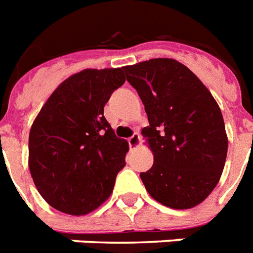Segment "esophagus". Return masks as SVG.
Masks as SVG:
<instances>
[{
	"instance_id": "34e87169",
	"label": "esophagus",
	"mask_w": 253,
	"mask_h": 253,
	"mask_svg": "<svg viewBox=\"0 0 253 253\" xmlns=\"http://www.w3.org/2000/svg\"><path fill=\"white\" fill-rule=\"evenodd\" d=\"M139 139H140L139 134H136V132H135V134H132V136H131V138H128V140H127V142H128V146H130V148L136 147V146L139 144Z\"/></svg>"
}]
</instances>
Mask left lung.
<instances>
[{
  "label": "left lung",
  "mask_w": 253,
  "mask_h": 253,
  "mask_svg": "<svg viewBox=\"0 0 253 253\" xmlns=\"http://www.w3.org/2000/svg\"><path fill=\"white\" fill-rule=\"evenodd\" d=\"M123 71L150 123L142 130L154 152L152 167L140 172L146 190L167 207H195L216 187L227 158L228 140L216 101L175 59L155 58Z\"/></svg>",
  "instance_id": "left-lung-1"
}]
</instances>
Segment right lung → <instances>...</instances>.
Listing matches in <instances>:
<instances>
[{
  "label": "right lung",
  "instance_id": "obj_1",
  "mask_svg": "<svg viewBox=\"0 0 253 253\" xmlns=\"http://www.w3.org/2000/svg\"><path fill=\"white\" fill-rule=\"evenodd\" d=\"M123 69H87L50 95L29 135V169L37 190L55 210L84 215L113 192L128 144L103 107L125 84Z\"/></svg>",
  "mask_w": 253,
  "mask_h": 253
}]
</instances>
